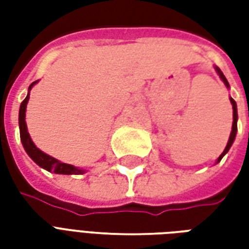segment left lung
I'll return each mask as SVG.
<instances>
[{
    "label": "left lung",
    "mask_w": 249,
    "mask_h": 249,
    "mask_svg": "<svg viewBox=\"0 0 249 249\" xmlns=\"http://www.w3.org/2000/svg\"><path fill=\"white\" fill-rule=\"evenodd\" d=\"M214 71H216V73L219 74V77L221 78V81L224 82V85L228 89H230V84H228V81H227V78H225V76L223 74V71H220L217 66H214ZM230 101L231 104H232V109H233V123H232V130H231V135H230V140H228V142H227V146H225V149L223 151V153L220 155L219 159L216 160V164L217 162H220V160L223 159V157L228 153V151H230V148L232 146V144H233V141H235L236 139V133H237V105H236L235 100L232 97H230Z\"/></svg>",
    "instance_id": "8db88e82"
}]
</instances>
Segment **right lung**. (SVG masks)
I'll return each mask as SVG.
<instances>
[{
  "label": "right lung",
  "mask_w": 249,
  "mask_h": 249,
  "mask_svg": "<svg viewBox=\"0 0 249 249\" xmlns=\"http://www.w3.org/2000/svg\"><path fill=\"white\" fill-rule=\"evenodd\" d=\"M37 82L38 81H35L30 84L29 89H28V94H26V97H25L24 101L21 103V107H19V137H21V142H22V145H24V149L37 165H40L41 168L46 169L48 172H54L57 173V175H82V173H85L87 172V169L74 167V165H71V164H66V162H62L60 161V160L54 159V157L46 155L45 152H42L41 149H38V148L36 146L35 142H33V140H32L29 132H28L26 121H25V116H26L25 113H26V105H28V101H29L30 90H32V88L35 87Z\"/></svg>",
  "instance_id": "right-lung-1"
}]
</instances>
